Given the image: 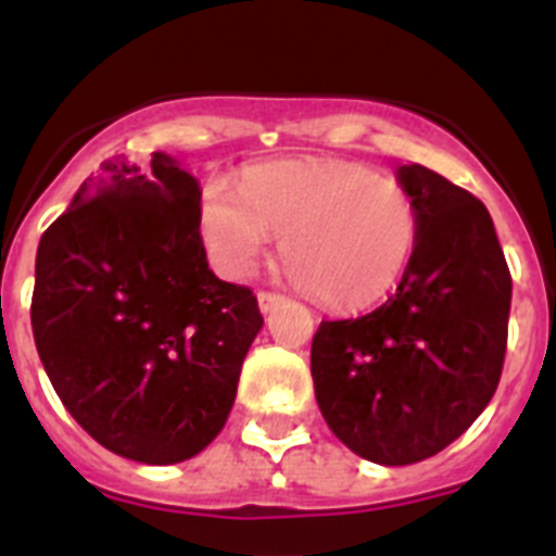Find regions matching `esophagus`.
<instances>
[{
    "instance_id": "1",
    "label": "esophagus",
    "mask_w": 556,
    "mask_h": 556,
    "mask_svg": "<svg viewBox=\"0 0 556 556\" xmlns=\"http://www.w3.org/2000/svg\"><path fill=\"white\" fill-rule=\"evenodd\" d=\"M281 301L283 294L278 292H258V308H262V312H269V308H275Z\"/></svg>"
}]
</instances>
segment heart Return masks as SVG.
I'll return each instance as SVG.
<instances>
[{
    "instance_id": "1",
    "label": "heart",
    "mask_w": 556,
    "mask_h": 556,
    "mask_svg": "<svg viewBox=\"0 0 556 556\" xmlns=\"http://www.w3.org/2000/svg\"><path fill=\"white\" fill-rule=\"evenodd\" d=\"M200 233L211 262L242 278L281 236L294 281L333 308L381 301L409 267L420 217L409 191L342 159L255 164L239 189L211 180L200 198Z\"/></svg>"
}]
</instances>
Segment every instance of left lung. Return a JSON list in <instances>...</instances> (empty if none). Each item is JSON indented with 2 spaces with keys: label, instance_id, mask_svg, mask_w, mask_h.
Masks as SVG:
<instances>
[{
  "label": "left lung",
  "instance_id": "1",
  "mask_svg": "<svg viewBox=\"0 0 556 556\" xmlns=\"http://www.w3.org/2000/svg\"><path fill=\"white\" fill-rule=\"evenodd\" d=\"M420 233L395 294L312 339L314 395L362 459L412 465L468 431L498 387L513 275L481 200L420 164L397 169Z\"/></svg>",
  "mask_w": 556,
  "mask_h": 556
}]
</instances>
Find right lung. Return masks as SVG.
Here are the masks:
<instances>
[{
  "mask_svg": "<svg viewBox=\"0 0 556 556\" xmlns=\"http://www.w3.org/2000/svg\"><path fill=\"white\" fill-rule=\"evenodd\" d=\"M33 337L58 397L113 454L191 459L223 431L264 317L219 281L200 236V184L155 152L100 175L41 236Z\"/></svg>",
  "mask_w": 556,
  "mask_h": 556,
  "instance_id": "right-lung-1",
  "label": "right lung"
}]
</instances>
